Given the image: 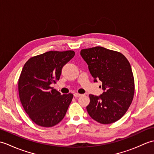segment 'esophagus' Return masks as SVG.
<instances>
[{"instance_id": "obj_1", "label": "esophagus", "mask_w": 154, "mask_h": 154, "mask_svg": "<svg viewBox=\"0 0 154 154\" xmlns=\"http://www.w3.org/2000/svg\"><path fill=\"white\" fill-rule=\"evenodd\" d=\"M73 95H74L75 97H81V95H82V94H81L79 93H75L73 94Z\"/></svg>"}]
</instances>
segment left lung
<instances>
[{
    "instance_id": "obj_1",
    "label": "left lung",
    "mask_w": 154,
    "mask_h": 154,
    "mask_svg": "<svg viewBox=\"0 0 154 154\" xmlns=\"http://www.w3.org/2000/svg\"><path fill=\"white\" fill-rule=\"evenodd\" d=\"M94 81H102L104 92L89 94L87 110L90 116L103 124L116 122L131 104L134 94V79L128 60L119 51L97 46L81 50Z\"/></svg>"
}]
</instances>
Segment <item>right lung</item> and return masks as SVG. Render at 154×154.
Wrapping results in <instances>:
<instances>
[{"label": "right lung", "mask_w": 154, "mask_h": 154, "mask_svg": "<svg viewBox=\"0 0 154 154\" xmlns=\"http://www.w3.org/2000/svg\"><path fill=\"white\" fill-rule=\"evenodd\" d=\"M72 50L50 51L32 57L23 67L18 79L22 105L37 125L52 127L63 120L73 94L61 95L51 87L60 79L61 69L74 57Z\"/></svg>", "instance_id": "add662e5"}]
</instances>
